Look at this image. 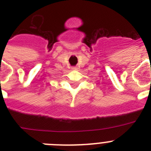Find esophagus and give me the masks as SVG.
Instances as JSON below:
<instances>
[{"label":"esophagus","mask_w":151,"mask_h":151,"mask_svg":"<svg viewBox=\"0 0 151 151\" xmlns=\"http://www.w3.org/2000/svg\"><path fill=\"white\" fill-rule=\"evenodd\" d=\"M72 69H73V70H76V69H77L76 66H73V67H72Z\"/></svg>","instance_id":"34e87169"}]
</instances>
